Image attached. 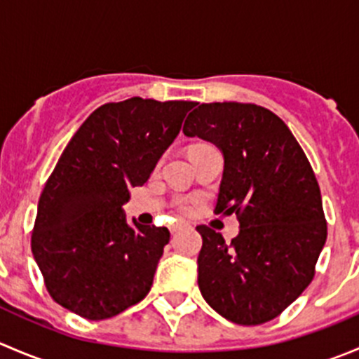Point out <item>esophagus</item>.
I'll return each instance as SVG.
<instances>
[{"label": "esophagus", "mask_w": 359, "mask_h": 359, "mask_svg": "<svg viewBox=\"0 0 359 359\" xmlns=\"http://www.w3.org/2000/svg\"><path fill=\"white\" fill-rule=\"evenodd\" d=\"M187 227V224H184V222H179V224H173L172 227H170V233H179V231H182V229H186Z\"/></svg>", "instance_id": "obj_1"}]
</instances>
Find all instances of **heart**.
Masks as SVG:
<instances>
[{
  "label": "heart",
  "mask_w": 359,
  "mask_h": 359,
  "mask_svg": "<svg viewBox=\"0 0 359 359\" xmlns=\"http://www.w3.org/2000/svg\"><path fill=\"white\" fill-rule=\"evenodd\" d=\"M180 206H182V208H187V205H184V203H180Z\"/></svg>",
  "instance_id": "heart-1"
}]
</instances>
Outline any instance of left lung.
<instances>
[{
	"instance_id": "1",
	"label": "left lung",
	"mask_w": 359,
	"mask_h": 359,
	"mask_svg": "<svg viewBox=\"0 0 359 359\" xmlns=\"http://www.w3.org/2000/svg\"><path fill=\"white\" fill-rule=\"evenodd\" d=\"M184 135L215 144L224 173L213 212L240 220L227 243L198 226V285L226 320L260 325L280 316L314 278L327 241L318 180L290 128L255 104H201L187 116Z\"/></svg>"
}]
</instances>
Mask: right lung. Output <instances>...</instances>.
I'll use <instances>...</instances> for the list:
<instances>
[{
  "instance_id": "1",
  "label": "right lung",
  "mask_w": 359,
  "mask_h": 359,
  "mask_svg": "<svg viewBox=\"0 0 359 359\" xmlns=\"http://www.w3.org/2000/svg\"><path fill=\"white\" fill-rule=\"evenodd\" d=\"M194 106L140 97L104 104L69 140L39 196L31 238L57 304L107 320L149 293L170 233L130 222L123 205L132 187L147 182Z\"/></svg>"
}]
</instances>
